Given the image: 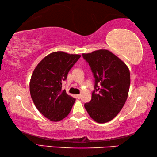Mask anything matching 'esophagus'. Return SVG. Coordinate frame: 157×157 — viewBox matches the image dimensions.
Listing matches in <instances>:
<instances>
[{"label":"esophagus","mask_w":157,"mask_h":157,"mask_svg":"<svg viewBox=\"0 0 157 157\" xmlns=\"http://www.w3.org/2000/svg\"><path fill=\"white\" fill-rule=\"evenodd\" d=\"M76 98L77 99H79L81 98V95L80 94H77L76 95Z\"/></svg>","instance_id":"obj_1"}]
</instances>
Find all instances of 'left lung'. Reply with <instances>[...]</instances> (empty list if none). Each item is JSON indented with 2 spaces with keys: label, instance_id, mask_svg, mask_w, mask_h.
I'll use <instances>...</instances> for the list:
<instances>
[{
  "label": "left lung",
  "instance_id": "1",
  "mask_svg": "<svg viewBox=\"0 0 157 157\" xmlns=\"http://www.w3.org/2000/svg\"><path fill=\"white\" fill-rule=\"evenodd\" d=\"M94 78L92 99L84 107L98 123L115 118L127 101L130 87V72L126 64L109 50L83 54Z\"/></svg>",
  "mask_w": 157,
  "mask_h": 157
}]
</instances>
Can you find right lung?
Segmentation results:
<instances>
[{
    "instance_id": "obj_1",
    "label": "right lung",
    "mask_w": 157,
    "mask_h": 157,
    "mask_svg": "<svg viewBox=\"0 0 157 157\" xmlns=\"http://www.w3.org/2000/svg\"><path fill=\"white\" fill-rule=\"evenodd\" d=\"M81 57L64 52L46 56L34 70L30 81V93L36 109L51 121L67 117L75 99L62 90V83L74 64Z\"/></svg>"
}]
</instances>
